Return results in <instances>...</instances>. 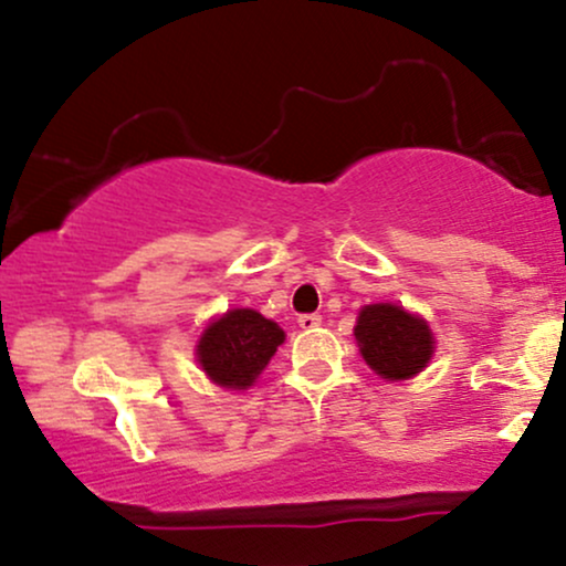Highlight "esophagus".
Returning <instances> with one entry per match:
<instances>
[{"instance_id":"obj_1","label":"esophagus","mask_w":566,"mask_h":566,"mask_svg":"<svg viewBox=\"0 0 566 566\" xmlns=\"http://www.w3.org/2000/svg\"><path fill=\"white\" fill-rule=\"evenodd\" d=\"M297 324H301L303 329H316L322 324V316L319 314H301L297 316Z\"/></svg>"}]
</instances>
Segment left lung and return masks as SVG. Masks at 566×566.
Here are the masks:
<instances>
[{
    "label": "left lung",
    "instance_id": "1",
    "mask_svg": "<svg viewBox=\"0 0 566 566\" xmlns=\"http://www.w3.org/2000/svg\"><path fill=\"white\" fill-rule=\"evenodd\" d=\"M365 361L380 378L405 380L428 365L433 354L431 329L401 305H365L354 327Z\"/></svg>",
    "mask_w": 566,
    "mask_h": 566
}]
</instances>
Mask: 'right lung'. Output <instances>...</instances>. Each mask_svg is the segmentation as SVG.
<instances>
[{
    "instance_id": "obj_1",
    "label": "right lung",
    "mask_w": 566,
    "mask_h": 566,
    "mask_svg": "<svg viewBox=\"0 0 566 566\" xmlns=\"http://www.w3.org/2000/svg\"><path fill=\"white\" fill-rule=\"evenodd\" d=\"M284 343L276 322L252 308H233L201 333L197 359L223 388H247Z\"/></svg>"
}]
</instances>
